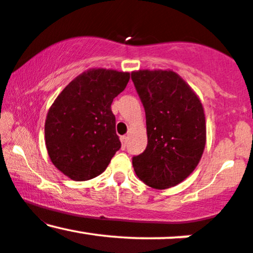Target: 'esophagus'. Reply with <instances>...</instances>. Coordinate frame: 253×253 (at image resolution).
<instances>
[{
	"mask_svg": "<svg viewBox=\"0 0 253 253\" xmlns=\"http://www.w3.org/2000/svg\"><path fill=\"white\" fill-rule=\"evenodd\" d=\"M120 140H121V143H123V150L125 149V147H126V140H127V136L126 135H123L120 138Z\"/></svg>",
	"mask_w": 253,
	"mask_h": 253,
	"instance_id": "1",
	"label": "esophagus"
}]
</instances>
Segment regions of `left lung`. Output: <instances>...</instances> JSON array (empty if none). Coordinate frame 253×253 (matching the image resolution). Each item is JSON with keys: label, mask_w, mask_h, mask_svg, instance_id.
<instances>
[{"label": "left lung", "mask_w": 253, "mask_h": 253, "mask_svg": "<svg viewBox=\"0 0 253 253\" xmlns=\"http://www.w3.org/2000/svg\"><path fill=\"white\" fill-rule=\"evenodd\" d=\"M146 114L147 146L133 157L136 176L155 189H168L195 170L206 146V118L200 98L172 70L130 74Z\"/></svg>", "instance_id": "obj_1"}]
</instances>
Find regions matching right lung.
I'll use <instances>...</instances> for the list:
<instances>
[{
    "label": "right lung",
    "mask_w": 253,
    "mask_h": 253,
    "mask_svg": "<svg viewBox=\"0 0 253 253\" xmlns=\"http://www.w3.org/2000/svg\"><path fill=\"white\" fill-rule=\"evenodd\" d=\"M129 72L89 69L58 95L45 121L51 162L74 181L103 172L121 147L110 106L124 91Z\"/></svg>",
    "instance_id": "add662e5"
}]
</instances>
